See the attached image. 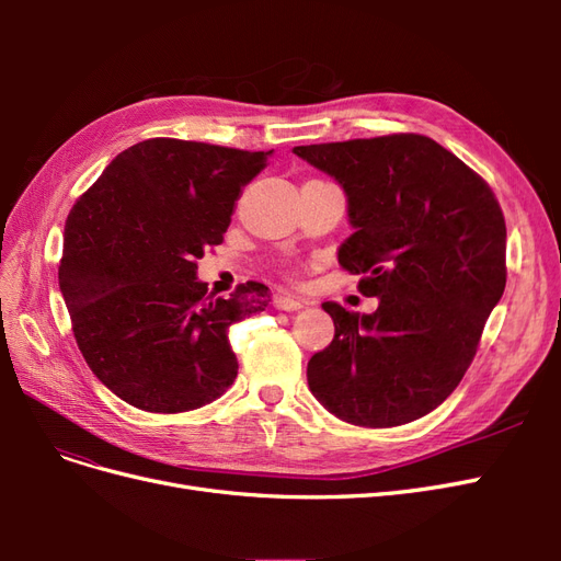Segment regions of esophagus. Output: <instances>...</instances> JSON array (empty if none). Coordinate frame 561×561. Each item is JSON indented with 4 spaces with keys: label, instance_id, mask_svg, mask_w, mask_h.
Instances as JSON below:
<instances>
[{
    "label": "esophagus",
    "instance_id": "1",
    "mask_svg": "<svg viewBox=\"0 0 561 561\" xmlns=\"http://www.w3.org/2000/svg\"><path fill=\"white\" fill-rule=\"evenodd\" d=\"M304 304H307V301H304L297 295H290V293H276L274 295V307L280 309V311H297V309L304 307Z\"/></svg>",
    "mask_w": 561,
    "mask_h": 561
}]
</instances>
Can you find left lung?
<instances>
[{"label":"left lung","mask_w":561,"mask_h":561,"mask_svg":"<svg viewBox=\"0 0 561 561\" xmlns=\"http://www.w3.org/2000/svg\"><path fill=\"white\" fill-rule=\"evenodd\" d=\"M293 151L344 186L355 231L339 264L363 276L365 297H379L367 316L322 304L334 339L309 360L311 393L353 426L426 416L461 383L505 290V219L494 192L416 133Z\"/></svg>","instance_id":"1"}]
</instances>
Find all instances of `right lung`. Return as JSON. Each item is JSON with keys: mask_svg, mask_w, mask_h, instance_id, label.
I'll list each match as a JSON object with an SVG mask.
<instances>
[{"mask_svg": "<svg viewBox=\"0 0 561 561\" xmlns=\"http://www.w3.org/2000/svg\"><path fill=\"white\" fill-rule=\"evenodd\" d=\"M268 154L151 138L122 151L67 215L60 293L83 360L116 398L178 414L233 383L229 328L266 309L268 287L208 295L196 260L225 241Z\"/></svg>", "mask_w": 561, "mask_h": 561, "instance_id": "right-lung-1", "label": "right lung"}]
</instances>
